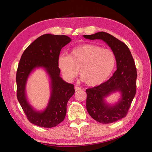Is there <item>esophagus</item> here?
Instances as JSON below:
<instances>
[{
    "label": "esophagus",
    "mask_w": 152,
    "mask_h": 152,
    "mask_svg": "<svg viewBox=\"0 0 152 152\" xmlns=\"http://www.w3.org/2000/svg\"><path fill=\"white\" fill-rule=\"evenodd\" d=\"M75 91H78V90H81V87H79V86H75Z\"/></svg>",
    "instance_id": "1"
}]
</instances>
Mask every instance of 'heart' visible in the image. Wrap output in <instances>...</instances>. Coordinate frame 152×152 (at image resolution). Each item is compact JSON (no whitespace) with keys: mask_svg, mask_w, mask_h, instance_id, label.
I'll return each instance as SVG.
<instances>
[{"mask_svg":"<svg viewBox=\"0 0 152 152\" xmlns=\"http://www.w3.org/2000/svg\"><path fill=\"white\" fill-rule=\"evenodd\" d=\"M115 56L111 50L94 44H84L73 48L69 55L62 54L57 60L64 77L72 81L79 74L88 86L105 81L115 67Z\"/></svg>","mask_w":152,"mask_h":152,"instance_id":"1","label":"heart"}]
</instances>
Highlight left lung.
Here are the masks:
<instances>
[{
	"label": "left lung",
	"mask_w": 152,
	"mask_h": 152,
	"mask_svg": "<svg viewBox=\"0 0 152 152\" xmlns=\"http://www.w3.org/2000/svg\"><path fill=\"white\" fill-rule=\"evenodd\" d=\"M83 37L90 40L101 39L113 52L117 69L107 81L86 90V110L93 119L101 124L115 122L126 116L136 93L137 71L131 51L124 42L111 34L99 32ZM119 91L121 98L110 105L105 98L111 93Z\"/></svg>",
	"instance_id": "8db88e82"
}]
</instances>
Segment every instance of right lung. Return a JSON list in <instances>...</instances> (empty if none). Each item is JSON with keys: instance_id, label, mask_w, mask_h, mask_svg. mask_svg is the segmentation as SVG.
Masks as SVG:
<instances>
[{"instance_id": "add662e5", "label": "right lung", "mask_w": 152, "mask_h": 152, "mask_svg": "<svg viewBox=\"0 0 152 152\" xmlns=\"http://www.w3.org/2000/svg\"><path fill=\"white\" fill-rule=\"evenodd\" d=\"M71 41V39L67 36L44 34L32 42L21 55L16 76L17 99L29 122L37 126L53 127L66 117L67 102L75 91L72 84L60 76L57 60L62 48ZM39 67L44 68L50 78V98L46 109L42 112L33 109L25 92L29 74Z\"/></svg>"}]
</instances>
